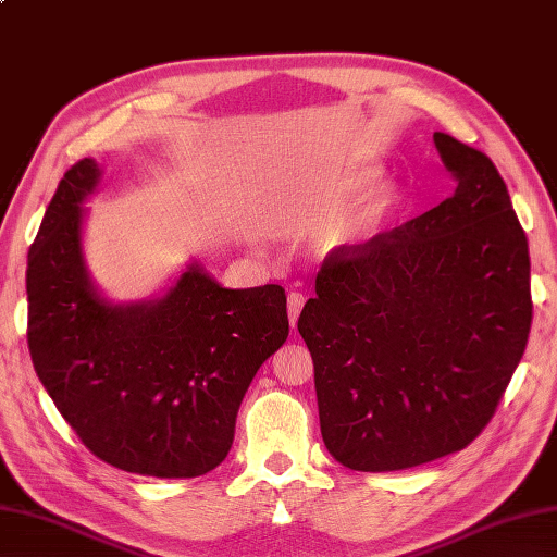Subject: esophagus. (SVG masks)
<instances>
[{
  "instance_id": "34e87169",
  "label": "esophagus",
  "mask_w": 557,
  "mask_h": 557,
  "mask_svg": "<svg viewBox=\"0 0 557 557\" xmlns=\"http://www.w3.org/2000/svg\"><path fill=\"white\" fill-rule=\"evenodd\" d=\"M302 305H305V295L302 293L295 290V293L288 295V319H290L293 329H295V323H297V317H300Z\"/></svg>"
}]
</instances>
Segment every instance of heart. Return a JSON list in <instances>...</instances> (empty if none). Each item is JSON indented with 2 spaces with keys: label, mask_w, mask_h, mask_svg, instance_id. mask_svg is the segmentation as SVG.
I'll list each match as a JSON object with an SVG mask.
<instances>
[{
  "label": "heart",
  "mask_w": 557,
  "mask_h": 557,
  "mask_svg": "<svg viewBox=\"0 0 557 557\" xmlns=\"http://www.w3.org/2000/svg\"><path fill=\"white\" fill-rule=\"evenodd\" d=\"M392 206V194H383L381 198H375L369 208H366L361 214H357L355 220L351 222H345V224H337V226H331L329 232L323 234V248H341L345 246V243L355 240V236L359 232H366V228L375 226L377 222L383 220L385 212L389 210Z\"/></svg>",
  "instance_id": "1"
}]
</instances>
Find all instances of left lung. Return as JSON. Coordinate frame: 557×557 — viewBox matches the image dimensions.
Wrapping results in <instances>:
<instances>
[{
  "label": "left lung",
  "mask_w": 557,
  "mask_h": 557,
  "mask_svg": "<svg viewBox=\"0 0 557 557\" xmlns=\"http://www.w3.org/2000/svg\"><path fill=\"white\" fill-rule=\"evenodd\" d=\"M454 194L325 257L297 331L325 449L361 472L430 463L490 425L532 329L529 246L494 162L449 134Z\"/></svg>",
  "instance_id": "obj_1"
}]
</instances>
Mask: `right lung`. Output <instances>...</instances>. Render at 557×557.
Wrapping results in <instances>:
<instances>
[{
    "label": "right lung",
    "mask_w": 557,
    "mask_h": 557,
    "mask_svg": "<svg viewBox=\"0 0 557 557\" xmlns=\"http://www.w3.org/2000/svg\"><path fill=\"white\" fill-rule=\"evenodd\" d=\"M99 182L85 158L63 174L28 252V347L65 423L103 463L198 478L226 458L257 369L286 343V290L222 288L198 267L156 302L113 307L79 250V202Z\"/></svg>",
    "instance_id": "right-lung-1"
}]
</instances>
